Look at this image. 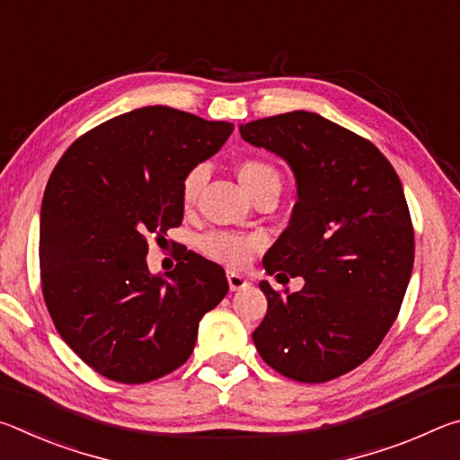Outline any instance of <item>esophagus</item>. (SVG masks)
I'll use <instances>...</instances> for the list:
<instances>
[{
  "label": "esophagus",
  "mask_w": 460,
  "mask_h": 460,
  "mask_svg": "<svg viewBox=\"0 0 460 460\" xmlns=\"http://www.w3.org/2000/svg\"><path fill=\"white\" fill-rule=\"evenodd\" d=\"M227 279H229V288H231V292L243 290V288H247V286H249L247 278H243L241 274H235V271H229V274H227Z\"/></svg>",
  "instance_id": "esophagus-1"
}]
</instances>
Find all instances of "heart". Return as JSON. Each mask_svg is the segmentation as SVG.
Segmentation results:
<instances>
[{"mask_svg": "<svg viewBox=\"0 0 460 460\" xmlns=\"http://www.w3.org/2000/svg\"><path fill=\"white\" fill-rule=\"evenodd\" d=\"M235 172L243 189L255 199L260 192L282 189V176L271 162L263 158H243L235 166ZM207 170L194 166L182 176L181 182V202L184 211L197 205L199 194L205 186ZM263 247V237L255 233H233V231H211L200 237V249L208 258L229 268H243L253 253Z\"/></svg>", "mask_w": 460, "mask_h": 460, "instance_id": "obj_1", "label": "heart"}]
</instances>
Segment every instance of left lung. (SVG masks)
<instances>
[{"mask_svg":"<svg viewBox=\"0 0 460 460\" xmlns=\"http://www.w3.org/2000/svg\"><path fill=\"white\" fill-rule=\"evenodd\" d=\"M290 164L298 202L263 258L302 276L300 292L260 282L268 313L253 342L271 369L302 384L345 376L376 353L414 266V227L394 166L369 139L323 115L292 111L239 128Z\"/></svg>","mask_w":460,"mask_h":460,"instance_id":"8db88e82","label":"left lung"}]
</instances>
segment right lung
I'll return each instance as SVG.
<instances>
[{"label":"right lung","mask_w":460,"mask_h":460,"mask_svg":"<svg viewBox=\"0 0 460 460\" xmlns=\"http://www.w3.org/2000/svg\"><path fill=\"white\" fill-rule=\"evenodd\" d=\"M233 123L152 105L89 129L62 154L40 213V282L62 341L101 376L146 384L181 367L199 323L229 290L194 252L164 276L147 241L181 227L182 176L221 150Z\"/></svg>","instance_id":"add662e5"}]
</instances>
